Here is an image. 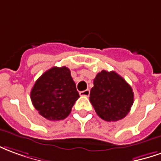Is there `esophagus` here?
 Masks as SVG:
<instances>
[{
    "label": "esophagus",
    "instance_id": "obj_1",
    "mask_svg": "<svg viewBox=\"0 0 161 161\" xmlns=\"http://www.w3.org/2000/svg\"><path fill=\"white\" fill-rule=\"evenodd\" d=\"M90 94V90L89 89H86L84 90V91H81V92H80V96H86L88 97Z\"/></svg>",
    "mask_w": 161,
    "mask_h": 161
}]
</instances>
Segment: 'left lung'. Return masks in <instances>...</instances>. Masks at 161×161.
Wrapping results in <instances>:
<instances>
[{
	"label": "left lung",
	"mask_w": 161,
	"mask_h": 161,
	"mask_svg": "<svg viewBox=\"0 0 161 161\" xmlns=\"http://www.w3.org/2000/svg\"><path fill=\"white\" fill-rule=\"evenodd\" d=\"M90 102L101 119L117 121L125 118L133 106V89L117 73L102 70L93 80Z\"/></svg>",
	"instance_id": "1"
}]
</instances>
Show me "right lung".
I'll return each mask as SVG.
<instances>
[{"label":"right lung","instance_id":"right-lung-1","mask_svg":"<svg viewBox=\"0 0 161 161\" xmlns=\"http://www.w3.org/2000/svg\"><path fill=\"white\" fill-rule=\"evenodd\" d=\"M30 97L42 117L60 120L69 115L80 95L70 70L67 67H53L35 81Z\"/></svg>","mask_w":161,"mask_h":161}]
</instances>
